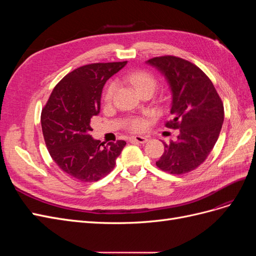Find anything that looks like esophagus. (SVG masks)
Returning a JSON list of instances; mask_svg holds the SVG:
<instances>
[{
	"label": "esophagus",
	"mask_w": 256,
	"mask_h": 256,
	"mask_svg": "<svg viewBox=\"0 0 256 256\" xmlns=\"http://www.w3.org/2000/svg\"><path fill=\"white\" fill-rule=\"evenodd\" d=\"M129 140L130 141H136V142L141 143V144H144V143L147 142V140H148V138H147L146 136H130Z\"/></svg>",
	"instance_id": "esophagus-1"
}]
</instances>
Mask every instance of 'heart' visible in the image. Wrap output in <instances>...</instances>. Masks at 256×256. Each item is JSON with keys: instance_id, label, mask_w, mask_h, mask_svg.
Segmentation results:
<instances>
[{"instance_id": "b5f03b06", "label": "heart", "mask_w": 256, "mask_h": 256, "mask_svg": "<svg viewBox=\"0 0 256 256\" xmlns=\"http://www.w3.org/2000/svg\"><path fill=\"white\" fill-rule=\"evenodd\" d=\"M125 81L132 84L134 88L138 90V94H142L143 92L148 90H154L157 85V81L154 79V76L148 72H145V70H136L134 72L129 74L125 78ZM116 90H118V84L115 82H111L109 85H108L104 92V100L106 104H110L112 102L116 92ZM129 128L134 131H141L145 128V122L140 118L131 120L129 122Z\"/></svg>"}]
</instances>
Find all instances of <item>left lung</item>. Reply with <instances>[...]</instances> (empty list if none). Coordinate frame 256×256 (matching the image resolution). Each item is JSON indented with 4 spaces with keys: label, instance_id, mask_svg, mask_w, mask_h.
<instances>
[{
    "label": "left lung",
    "instance_id": "1",
    "mask_svg": "<svg viewBox=\"0 0 256 256\" xmlns=\"http://www.w3.org/2000/svg\"><path fill=\"white\" fill-rule=\"evenodd\" d=\"M157 69L171 90L168 128L180 129L177 141L164 143V152L156 166L170 174L189 173L200 166L218 140L224 108L210 79L191 62L172 56L146 62Z\"/></svg>",
    "mask_w": 256,
    "mask_h": 256
}]
</instances>
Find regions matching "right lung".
Wrapping results in <instances>:
<instances>
[{"label": "right lung", "mask_w": 256, "mask_h": 256, "mask_svg": "<svg viewBox=\"0 0 256 256\" xmlns=\"http://www.w3.org/2000/svg\"><path fill=\"white\" fill-rule=\"evenodd\" d=\"M126 62L96 63L74 69L62 79L42 112V129L51 158L68 176L84 182L109 174L126 142L100 143L92 138L90 118L100 112L106 82Z\"/></svg>", "instance_id": "add662e5"}]
</instances>
